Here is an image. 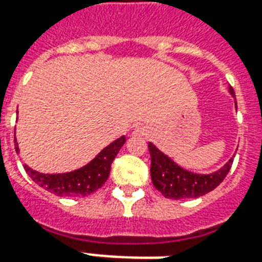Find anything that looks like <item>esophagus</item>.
<instances>
[{"instance_id": "34e87169", "label": "esophagus", "mask_w": 262, "mask_h": 262, "mask_svg": "<svg viewBox=\"0 0 262 262\" xmlns=\"http://www.w3.org/2000/svg\"><path fill=\"white\" fill-rule=\"evenodd\" d=\"M133 135H136V136H148V129L147 127H136Z\"/></svg>"}]
</instances>
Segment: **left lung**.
Returning a JSON list of instances; mask_svg holds the SVG:
<instances>
[{
	"label": "left lung",
	"instance_id": "1",
	"mask_svg": "<svg viewBox=\"0 0 262 262\" xmlns=\"http://www.w3.org/2000/svg\"><path fill=\"white\" fill-rule=\"evenodd\" d=\"M229 91L231 95H234L231 86ZM148 151L151 157L150 174L154 188L168 199L203 196L205 193L213 191L214 188L220 185L233 164V159H230L220 170L212 174H195L176 164L168 156L160 151L153 143H148Z\"/></svg>",
	"mask_w": 262,
	"mask_h": 262
}]
</instances>
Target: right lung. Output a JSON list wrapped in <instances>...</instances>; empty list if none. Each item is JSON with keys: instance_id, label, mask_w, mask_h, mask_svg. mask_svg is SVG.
I'll return each instance as SVG.
<instances>
[{"instance_id": "right-lung-1", "label": "right lung", "mask_w": 262, "mask_h": 262, "mask_svg": "<svg viewBox=\"0 0 262 262\" xmlns=\"http://www.w3.org/2000/svg\"><path fill=\"white\" fill-rule=\"evenodd\" d=\"M126 137L122 136L103 148L91 163L82 168L66 174H42L32 170L25 164V171L39 187L59 196H88L106 182L111 171V164L125 144ZM16 153H19L18 143L15 144Z\"/></svg>"}]
</instances>
